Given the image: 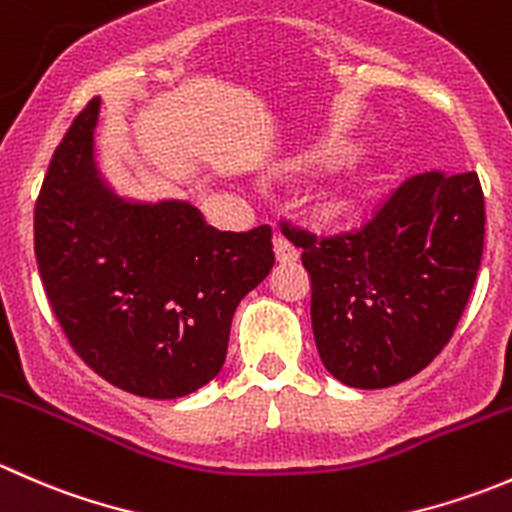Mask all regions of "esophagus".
Here are the masks:
<instances>
[{
  "mask_svg": "<svg viewBox=\"0 0 512 512\" xmlns=\"http://www.w3.org/2000/svg\"><path fill=\"white\" fill-rule=\"evenodd\" d=\"M272 247H275L277 262H294L299 257L297 247H294L289 240H285V237H282V235H277L275 240H272Z\"/></svg>",
  "mask_w": 512,
  "mask_h": 512,
  "instance_id": "1",
  "label": "esophagus"
}]
</instances>
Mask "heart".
I'll use <instances>...</instances> for the list:
<instances>
[{
	"instance_id": "heart-1",
	"label": "heart",
	"mask_w": 512,
	"mask_h": 512,
	"mask_svg": "<svg viewBox=\"0 0 512 512\" xmlns=\"http://www.w3.org/2000/svg\"><path fill=\"white\" fill-rule=\"evenodd\" d=\"M366 185H369L366 170L359 165H349L344 173H339L337 178L319 188V193L314 195V213L322 220L347 218L364 200Z\"/></svg>"
}]
</instances>
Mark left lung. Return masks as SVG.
Listing matches in <instances>:
<instances>
[{
  "instance_id": "8db88e82",
  "label": "left lung",
  "mask_w": 512,
  "mask_h": 512,
  "mask_svg": "<svg viewBox=\"0 0 512 512\" xmlns=\"http://www.w3.org/2000/svg\"><path fill=\"white\" fill-rule=\"evenodd\" d=\"M312 280V329L329 374L386 389L453 337L483 257L478 173L404 180L361 230L322 237L282 223Z\"/></svg>"
}]
</instances>
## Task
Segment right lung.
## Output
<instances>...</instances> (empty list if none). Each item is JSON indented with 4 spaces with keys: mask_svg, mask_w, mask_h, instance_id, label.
Wrapping results in <instances>:
<instances>
[{
    "mask_svg": "<svg viewBox=\"0 0 512 512\" xmlns=\"http://www.w3.org/2000/svg\"><path fill=\"white\" fill-rule=\"evenodd\" d=\"M101 98L56 146L34 208L44 292L74 352L146 399H180L218 376L232 314L275 265L272 227L220 232L185 200L136 203L94 160Z\"/></svg>",
    "mask_w": 512,
    "mask_h": 512,
    "instance_id": "right-lung-1",
    "label": "right lung"
}]
</instances>
